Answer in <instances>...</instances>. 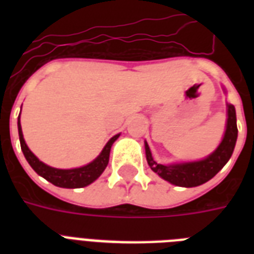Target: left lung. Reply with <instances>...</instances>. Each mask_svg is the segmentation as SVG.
<instances>
[{
    "label": "left lung",
    "mask_w": 254,
    "mask_h": 254,
    "mask_svg": "<svg viewBox=\"0 0 254 254\" xmlns=\"http://www.w3.org/2000/svg\"><path fill=\"white\" fill-rule=\"evenodd\" d=\"M237 139V125H236V111L235 107L228 104V121L225 129L224 138L221 141L216 150L209 155L208 158L197 162L183 163V165H159L153 159L150 149L145 143L146 159L150 169L157 173L165 181L170 182L181 187H196L205 182H208L220 171L224 165L229 161L233 153Z\"/></svg>",
    "instance_id": "obj_1"
}]
</instances>
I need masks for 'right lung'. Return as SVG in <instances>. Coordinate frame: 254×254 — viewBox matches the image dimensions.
Returning a JSON list of instances; mask_svg holds the SVG:
<instances>
[{
  "label": "right lung",
  "mask_w": 254,
  "mask_h": 254,
  "mask_svg": "<svg viewBox=\"0 0 254 254\" xmlns=\"http://www.w3.org/2000/svg\"><path fill=\"white\" fill-rule=\"evenodd\" d=\"M18 133H19V141H21V149L23 151V155L27 159V162L30 163V166L34 169V171L39 174L45 179H47L49 182H51L53 185L58 186V187H64V189H80V187H85V186L91 185L93 181H96L103 174L105 167L108 166L111 147L120 135L117 134L115 137H112L103 149L101 154L93 162L87 165V166L72 170H59L47 166L43 162H41L30 151V149L25 143V139H23L21 124H19V117H18Z\"/></svg>",
  "instance_id": "obj_1"
}]
</instances>
